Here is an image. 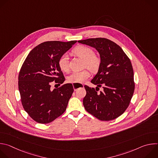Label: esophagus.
Returning a JSON list of instances; mask_svg holds the SVG:
<instances>
[{
    "instance_id": "34e87169",
    "label": "esophagus",
    "mask_w": 158,
    "mask_h": 158,
    "mask_svg": "<svg viewBox=\"0 0 158 158\" xmlns=\"http://www.w3.org/2000/svg\"><path fill=\"white\" fill-rule=\"evenodd\" d=\"M81 87H84L83 84H73V87L74 91H76L77 89H78V88H80Z\"/></svg>"
}]
</instances>
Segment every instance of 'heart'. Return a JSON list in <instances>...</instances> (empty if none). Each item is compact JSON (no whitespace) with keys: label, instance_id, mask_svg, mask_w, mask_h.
Here are the masks:
<instances>
[{"label":"heart","instance_id":"1","mask_svg":"<svg viewBox=\"0 0 158 158\" xmlns=\"http://www.w3.org/2000/svg\"><path fill=\"white\" fill-rule=\"evenodd\" d=\"M73 53L84 59V65L93 72L98 71L101 65V59L99 56L94 54V52L91 48L85 46H76L73 51ZM58 65L63 72L69 70L68 57L63 54L58 60ZM91 74L88 70H83L80 72H74L67 77V81L71 83H81L88 79Z\"/></svg>","mask_w":158,"mask_h":158}]
</instances>
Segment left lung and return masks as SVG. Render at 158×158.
Segmentation results:
<instances>
[{"label": "left lung", "mask_w": 158, "mask_h": 158, "mask_svg": "<svg viewBox=\"0 0 158 158\" xmlns=\"http://www.w3.org/2000/svg\"><path fill=\"white\" fill-rule=\"evenodd\" d=\"M78 42L94 48L99 53L101 65L91 82L84 85L85 109L101 121H111L123 114L133 96L135 84L131 62L121 47L106 38H91ZM103 91L98 93L99 87Z\"/></svg>", "instance_id": "obj_1"}]
</instances>
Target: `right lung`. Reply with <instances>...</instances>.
I'll return each instance as SVG.
<instances>
[{"mask_svg":"<svg viewBox=\"0 0 158 158\" xmlns=\"http://www.w3.org/2000/svg\"><path fill=\"white\" fill-rule=\"evenodd\" d=\"M76 42H42L29 52L21 67L18 77L21 102L37 123H51L66 110L74 92L73 84H62L54 89L51 87L65 81L58 60Z\"/></svg>","mask_w":158,"mask_h":158,"instance_id":"add662e5","label":"right lung"}]
</instances>
